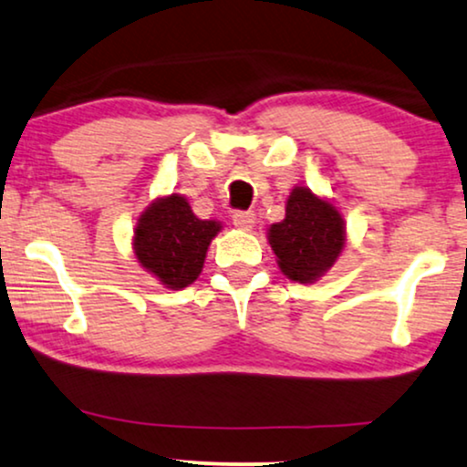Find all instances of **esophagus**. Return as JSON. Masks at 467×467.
I'll use <instances>...</instances> for the list:
<instances>
[{"instance_id": "esophagus-1", "label": "esophagus", "mask_w": 467, "mask_h": 467, "mask_svg": "<svg viewBox=\"0 0 467 467\" xmlns=\"http://www.w3.org/2000/svg\"><path fill=\"white\" fill-rule=\"evenodd\" d=\"M234 224L238 229H244V232H249V229H253V224H255V214H253V212H235Z\"/></svg>"}]
</instances>
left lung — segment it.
I'll use <instances>...</instances> for the list:
<instances>
[{
    "mask_svg": "<svg viewBox=\"0 0 467 467\" xmlns=\"http://www.w3.org/2000/svg\"><path fill=\"white\" fill-rule=\"evenodd\" d=\"M268 243L287 279L314 284L344 251L347 224L329 199L316 197L305 186H295L287 197L285 218L270 224Z\"/></svg>",
    "mask_w": 467,
    "mask_h": 467,
    "instance_id": "1",
    "label": "left lung"
}]
</instances>
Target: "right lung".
I'll return each instance as SVG.
<instances>
[{
    "mask_svg": "<svg viewBox=\"0 0 467 467\" xmlns=\"http://www.w3.org/2000/svg\"><path fill=\"white\" fill-rule=\"evenodd\" d=\"M218 221L194 216L188 199L182 194L155 199L142 212L134 229V253L140 266L171 290L192 284L203 270V262Z\"/></svg>",
    "mask_w": 467,
    "mask_h": 467,
    "instance_id": "right-lung-1",
    "label": "right lung"
}]
</instances>
